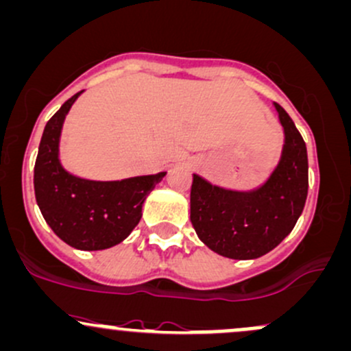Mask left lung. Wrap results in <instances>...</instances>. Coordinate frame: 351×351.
<instances>
[{"label": "left lung", "mask_w": 351, "mask_h": 351, "mask_svg": "<svg viewBox=\"0 0 351 351\" xmlns=\"http://www.w3.org/2000/svg\"><path fill=\"white\" fill-rule=\"evenodd\" d=\"M285 132L282 158L260 188L234 191L193 175L190 219L208 248L233 260H253L278 246L302 215L308 195L306 145L293 119L276 105Z\"/></svg>", "instance_id": "1"}]
</instances>
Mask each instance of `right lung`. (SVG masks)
Here are the masks:
<instances>
[{
    "instance_id": "1",
    "label": "right lung",
    "mask_w": 351,
    "mask_h": 351,
    "mask_svg": "<svg viewBox=\"0 0 351 351\" xmlns=\"http://www.w3.org/2000/svg\"><path fill=\"white\" fill-rule=\"evenodd\" d=\"M83 91L63 103L46 123L36 163L34 196L41 215L64 243L95 252L121 243L141 218L149 191L167 173L119 182H93L71 175L60 163V136L69 108Z\"/></svg>"
}]
</instances>
